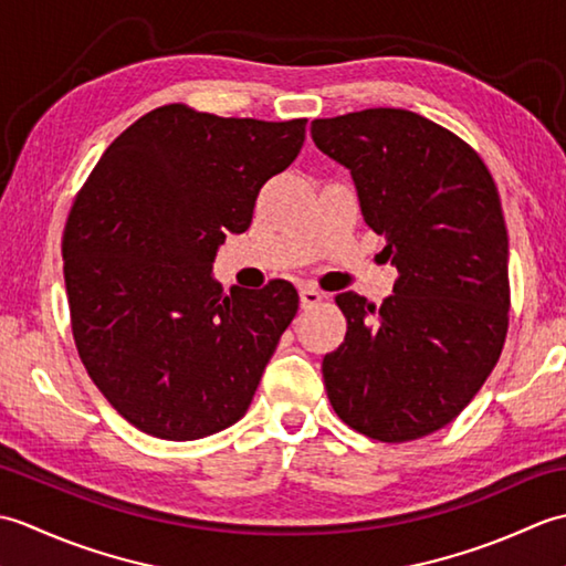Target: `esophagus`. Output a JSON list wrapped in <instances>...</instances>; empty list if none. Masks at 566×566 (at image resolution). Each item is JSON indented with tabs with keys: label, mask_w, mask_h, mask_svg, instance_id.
<instances>
[{
	"label": "esophagus",
	"mask_w": 566,
	"mask_h": 566,
	"mask_svg": "<svg viewBox=\"0 0 566 566\" xmlns=\"http://www.w3.org/2000/svg\"><path fill=\"white\" fill-rule=\"evenodd\" d=\"M298 296H302V306L304 308H314L318 306L323 298H326V294H321L318 290H314V286H302V292H298Z\"/></svg>",
	"instance_id": "34e87169"
}]
</instances>
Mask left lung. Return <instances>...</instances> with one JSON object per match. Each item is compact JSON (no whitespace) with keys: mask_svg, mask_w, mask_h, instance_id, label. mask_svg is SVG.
I'll use <instances>...</instances> for the list:
<instances>
[{"mask_svg":"<svg viewBox=\"0 0 566 566\" xmlns=\"http://www.w3.org/2000/svg\"><path fill=\"white\" fill-rule=\"evenodd\" d=\"M321 153L353 175L399 276L377 308L345 292V340L323 357L343 423L381 442L448 426L496 367L509 331V233L499 189L462 138L406 109L316 118Z\"/></svg>","mask_w":566,"mask_h":566,"instance_id":"1","label":"left lung"}]
</instances>
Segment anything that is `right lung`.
Returning <instances> with one entry per match:
<instances>
[{
  "instance_id": "obj_1",
  "label": "right lung",
  "mask_w": 566,
  "mask_h": 566,
  "mask_svg": "<svg viewBox=\"0 0 566 566\" xmlns=\"http://www.w3.org/2000/svg\"><path fill=\"white\" fill-rule=\"evenodd\" d=\"M304 138L306 118L167 104L94 165L63 233L70 323L84 369L130 426L179 442L245 416L298 294L286 280L226 294L211 264Z\"/></svg>"
}]
</instances>
